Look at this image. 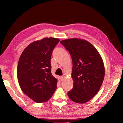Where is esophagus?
I'll list each match as a JSON object with an SVG mask.
<instances>
[{"label": "esophagus", "mask_w": 123, "mask_h": 123, "mask_svg": "<svg viewBox=\"0 0 123 123\" xmlns=\"http://www.w3.org/2000/svg\"><path fill=\"white\" fill-rule=\"evenodd\" d=\"M60 78L61 80H62L64 79V78H65V77H64L63 75H62V76H61V77H60Z\"/></svg>", "instance_id": "obj_1"}]
</instances>
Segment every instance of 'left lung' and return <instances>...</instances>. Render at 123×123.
Masks as SVG:
<instances>
[{"mask_svg":"<svg viewBox=\"0 0 123 123\" xmlns=\"http://www.w3.org/2000/svg\"><path fill=\"white\" fill-rule=\"evenodd\" d=\"M61 43L69 52L73 61L74 86L68 95L75 103L88 102L97 94L103 83L105 68L102 58L94 46L85 40L70 38Z\"/></svg>","mask_w":123,"mask_h":123,"instance_id":"1","label":"left lung"}]
</instances>
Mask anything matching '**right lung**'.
I'll return each mask as SVG.
<instances>
[{
  "label": "right lung",
  "mask_w": 123,
  "mask_h": 123,
  "mask_svg": "<svg viewBox=\"0 0 123 123\" xmlns=\"http://www.w3.org/2000/svg\"><path fill=\"white\" fill-rule=\"evenodd\" d=\"M60 40L44 38L29 44L21 54L17 68L22 92L38 103L48 101L56 89L57 80L52 75L50 59Z\"/></svg>",
  "instance_id": "obj_1"
}]
</instances>
